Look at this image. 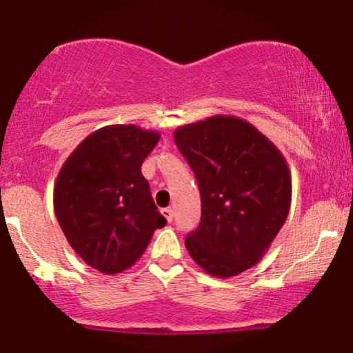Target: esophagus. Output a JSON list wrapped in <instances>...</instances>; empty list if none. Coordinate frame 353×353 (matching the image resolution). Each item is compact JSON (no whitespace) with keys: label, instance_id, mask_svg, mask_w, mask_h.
<instances>
[{"label":"esophagus","instance_id":"1","mask_svg":"<svg viewBox=\"0 0 353 353\" xmlns=\"http://www.w3.org/2000/svg\"><path fill=\"white\" fill-rule=\"evenodd\" d=\"M161 214L166 217L168 222H172V219H174V211H172L171 208H166V210H163Z\"/></svg>","mask_w":353,"mask_h":353}]
</instances>
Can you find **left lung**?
Segmentation results:
<instances>
[{
	"instance_id": "1",
	"label": "left lung",
	"mask_w": 353,
	"mask_h": 353,
	"mask_svg": "<svg viewBox=\"0 0 353 353\" xmlns=\"http://www.w3.org/2000/svg\"><path fill=\"white\" fill-rule=\"evenodd\" d=\"M179 152L195 172L201 221L185 238L206 274L236 276L256 265L291 208V171L269 137L250 121L216 115L179 126Z\"/></svg>"
}]
</instances>
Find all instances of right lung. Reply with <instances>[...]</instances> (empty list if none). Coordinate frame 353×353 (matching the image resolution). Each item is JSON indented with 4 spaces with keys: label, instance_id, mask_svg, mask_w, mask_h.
I'll use <instances>...</instances> for the list:
<instances>
[{
    "label": "right lung",
    "instance_id": "right-lung-1",
    "mask_svg": "<svg viewBox=\"0 0 353 353\" xmlns=\"http://www.w3.org/2000/svg\"><path fill=\"white\" fill-rule=\"evenodd\" d=\"M160 132L110 125L70 153L54 185V211L68 245L89 267L115 275L136 264L166 219L141 166Z\"/></svg>",
    "mask_w": 353,
    "mask_h": 353
}]
</instances>
